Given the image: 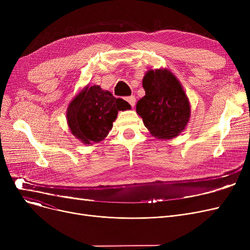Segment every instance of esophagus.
<instances>
[{"label":"esophagus","instance_id":"obj_1","mask_svg":"<svg viewBox=\"0 0 250 250\" xmlns=\"http://www.w3.org/2000/svg\"><path fill=\"white\" fill-rule=\"evenodd\" d=\"M125 100L130 104V105H132V106L134 107L135 106V104H136V97L135 96H128V97H125Z\"/></svg>","mask_w":250,"mask_h":250}]
</instances>
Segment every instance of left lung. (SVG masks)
Wrapping results in <instances>:
<instances>
[{
    "mask_svg": "<svg viewBox=\"0 0 250 250\" xmlns=\"http://www.w3.org/2000/svg\"><path fill=\"white\" fill-rule=\"evenodd\" d=\"M146 95L137 113L152 136L169 140L180 135L190 117V105L176 77L167 69L150 70L143 78Z\"/></svg>",
    "mask_w": 250,
    "mask_h": 250,
    "instance_id": "obj_1",
    "label": "left lung"
}]
</instances>
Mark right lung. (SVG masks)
Listing matches in <instances>:
<instances>
[{
	"mask_svg": "<svg viewBox=\"0 0 250 250\" xmlns=\"http://www.w3.org/2000/svg\"><path fill=\"white\" fill-rule=\"evenodd\" d=\"M126 109H130V105L125 100L115 98L100 86H86L69 105L68 125L77 139L90 145L104 140L118 111Z\"/></svg>",
	"mask_w": 250,
	"mask_h": 250,
	"instance_id": "1",
	"label": "right lung"
}]
</instances>
